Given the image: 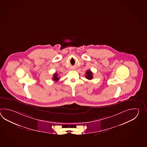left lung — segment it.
Wrapping results in <instances>:
<instances>
[{"label": "left lung", "instance_id": "left-lung-1", "mask_svg": "<svg viewBox=\"0 0 147 147\" xmlns=\"http://www.w3.org/2000/svg\"><path fill=\"white\" fill-rule=\"evenodd\" d=\"M85 77L88 80H91L93 78V74H92V72L90 70H88L86 72Z\"/></svg>", "mask_w": 147, "mask_h": 147}]
</instances>
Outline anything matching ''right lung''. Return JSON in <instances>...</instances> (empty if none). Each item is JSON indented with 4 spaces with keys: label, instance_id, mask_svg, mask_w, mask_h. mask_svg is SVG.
<instances>
[{
    "label": "right lung",
    "instance_id": "obj_1",
    "mask_svg": "<svg viewBox=\"0 0 147 147\" xmlns=\"http://www.w3.org/2000/svg\"><path fill=\"white\" fill-rule=\"evenodd\" d=\"M59 79V77H58V74L57 73H55L53 74V81H55L56 82L58 81Z\"/></svg>",
    "mask_w": 147,
    "mask_h": 147
}]
</instances>
